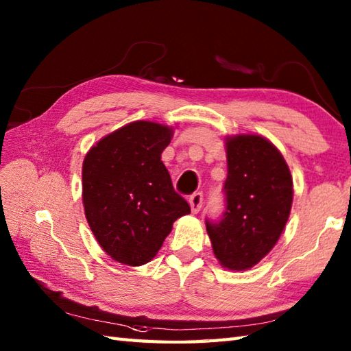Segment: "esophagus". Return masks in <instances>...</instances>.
<instances>
[{
  "label": "esophagus",
  "instance_id": "esophagus-1",
  "mask_svg": "<svg viewBox=\"0 0 351 351\" xmlns=\"http://www.w3.org/2000/svg\"><path fill=\"white\" fill-rule=\"evenodd\" d=\"M189 204H190V208L191 211L197 214L200 211V208H202V204H204V195L202 193H195V195H191L190 199H189Z\"/></svg>",
  "mask_w": 351,
  "mask_h": 351
}]
</instances>
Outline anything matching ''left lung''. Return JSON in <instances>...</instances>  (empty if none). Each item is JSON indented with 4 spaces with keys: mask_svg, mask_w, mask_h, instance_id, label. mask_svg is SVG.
Instances as JSON below:
<instances>
[{
    "mask_svg": "<svg viewBox=\"0 0 351 351\" xmlns=\"http://www.w3.org/2000/svg\"><path fill=\"white\" fill-rule=\"evenodd\" d=\"M226 211L206 220L213 252L228 270H249L265 258L285 228L293 176L279 149L258 134L226 137Z\"/></svg>",
    "mask_w": 351,
    "mask_h": 351,
    "instance_id": "left-lung-1",
    "label": "left lung"
}]
</instances>
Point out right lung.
I'll return each mask as SVG.
<instances>
[{
    "label": "right lung",
    "instance_id": "1",
    "mask_svg": "<svg viewBox=\"0 0 351 351\" xmlns=\"http://www.w3.org/2000/svg\"><path fill=\"white\" fill-rule=\"evenodd\" d=\"M173 128L136 121L102 137L83 161V205L96 241L116 263H149L190 205L173 190L161 154Z\"/></svg>",
    "mask_w": 351,
    "mask_h": 351
}]
</instances>
